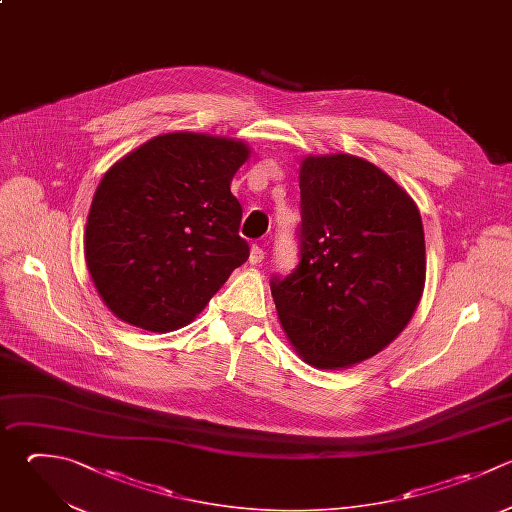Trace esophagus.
I'll return each instance as SVG.
<instances>
[{
  "label": "esophagus",
  "instance_id": "obj_1",
  "mask_svg": "<svg viewBox=\"0 0 512 512\" xmlns=\"http://www.w3.org/2000/svg\"><path fill=\"white\" fill-rule=\"evenodd\" d=\"M264 260V250L260 246H252L250 250V264H260Z\"/></svg>",
  "mask_w": 512,
  "mask_h": 512
}]
</instances>
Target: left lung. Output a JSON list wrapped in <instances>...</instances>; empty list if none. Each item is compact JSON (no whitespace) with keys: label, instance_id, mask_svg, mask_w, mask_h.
<instances>
[{"label":"left lung","instance_id":"1","mask_svg":"<svg viewBox=\"0 0 512 512\" xmlns=\"http://www.w3.org/2000/svg\"><path fill=\"white\" fill-rule=\"evenodd\" d=\"M300 216V262L270 280L278 318L304 362L348 368L386 348L420 302V212L374 164L330 154L302 160Z\"/></svg>","mask_w":512,"mask_h":512}]
</instances>
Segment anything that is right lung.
I'll return each instance as SVG.
<instances>
[{"label": "right lung", "mask_w": 512, "mask_h": 512, "mask_svg": "<svg viewBox=\"0 0 512 512\" xmlns=\"http://www.w3.org/2000/svg\"><path fill=\"white\" fill-rule=\"evenodd\" d=\"M250 148L174 132L148 140L102 178L86 224V264L124 322L170 332L190 324L250 248L230 192Z\"/></svg>", "instance_id": "1"}]
</instances>
